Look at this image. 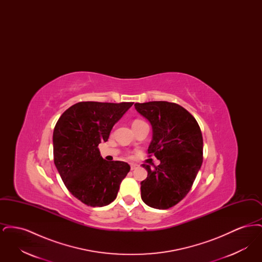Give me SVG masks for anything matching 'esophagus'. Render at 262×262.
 I'll return each instance as SVG.
<instances>
[{
  "mask_svg": "<svg viewBox=\"0 0 262 262\" xmlns=\"http://www.w3.org/2000/svg\"><path fill=\"white\" fill-rule=\"evenodd\" d=\"M137 164H135V163H132V164H130V170H135V169H137Z\"/></svg>",
  "mask_w": 262,
  "mask_h": 262,
  "instance_id": "esophagus-1",
  "label": "esophagus"
}]
</instances>
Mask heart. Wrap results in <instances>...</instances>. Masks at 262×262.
I'll list each match as a JSON object with an SVG mask.
<instances>
[{
    "label": "heart",
    "instance_id": "1",
    "mask_svg": "<svg viewBox=\"0 0 262 262\" xmlns=\"http://www.w3.org/2000/svg\"><path fill=\"white\" fill-rule=\"evenodd\" d=\"M141 123H144V122H142V121H140V120H136V121L133 123V126L139 125V124H141Z\"/></svg>",
    "mask_w": 262,
    "mask_h": 262
}]
</instances>
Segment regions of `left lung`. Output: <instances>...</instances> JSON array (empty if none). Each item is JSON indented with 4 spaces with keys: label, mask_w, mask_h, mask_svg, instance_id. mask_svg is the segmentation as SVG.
Returning <instances> with one entry per match:
<instances>
[{
    "label": "left lung",
    "mask_w": 262,
    "mask_h": 262,
    "mask_svg": "<svg viewBox=\"0 0 262 262\" xmlns=\"http://www.w3.org/2000/svg\"><path fill=\"white\" fill-rule=\"evenodd\" d=\"M136 110L149 121L153 136L148 147L160 164L147 170L140 183L141 200L156 209H168L183 200L203 161V139L200 125L182 106L167 101L136 103Z\"/></svg>",
    "instance_id": "1"
}]
</instances>
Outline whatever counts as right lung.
<instances>
[{
  "mask_svg": "<svg viewBox=\"0 0 262 262\" xmlns=\"http://www.w3.org/2000/svg\"><path fill=\"white\" fill-rule=\"evenodd\" d=\"M134 102H78L62 113L53 133L54 163L69 191L82 203L102 207L116 200L130 167L108 162L98 145Z\"/></svg>",
  "mask_w": 262,
  "mask_h": 262,
  "instance_id": "1",
  "label": "right lung"
}]
</instances>
